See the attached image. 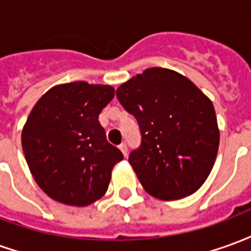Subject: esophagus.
Returning a JSON list of instances; mask_svg holds the SVG:
<instances>
[{
  "mask_svg": "<svg viewBox=\"0 0 251 251\" xmlns=\"http://www.w3.org/2000/svg\"><path fill=\"white\" fill-rule=\"evenodd\" d=\"M120 151L124 153V156H127V147H126V144H121L120 145Z\"/></svg>",
  "mask_w": 251,
  "mask_h": 251,
  "instance_id": "esophagus-1",
  "label": "esophagus"
}]
</instances>
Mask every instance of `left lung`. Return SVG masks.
I'll use <instances>...</instances> for the list:
<instances>
[{
	"mask_svg": "<svg viewBox=\"0 0 251 251\" xmlns=\"http://www.w3.org/2000/svg\"><path fill=\"white\" fill-rule=\"evenodd\" d=\"M117 97L140 125L141 147L130 153L129 163L144 189L160 200L196 192L219 148L211 99L187 76L161 67L122 83Z\"/></svg>",
	"mask_w": 251,
	"mask_h": 251,
	"instance_id": "8db88e82",
	"label": "left lung"
}]
</instances>
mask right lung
I'll list each match as a JSON object with an SVG mask.
<instances>
[{"label": "right lung", "instance_id": "right-lung-1", "mask_svg": "<svg viewBox=\"0 0 251 251\" xmlns=\"http://www.w3.org/2000/svg\"><path fill=\"white\" fill-rule=\"evenodd\" d=\"M115 90L109 84H57L26 118L21 144L32 176L50 198L84 207L109 188L111 171L124 158L110 145L98 117Z\"/></svg>", "mask_w": 251, "mask_h": 251}]
</instances>
